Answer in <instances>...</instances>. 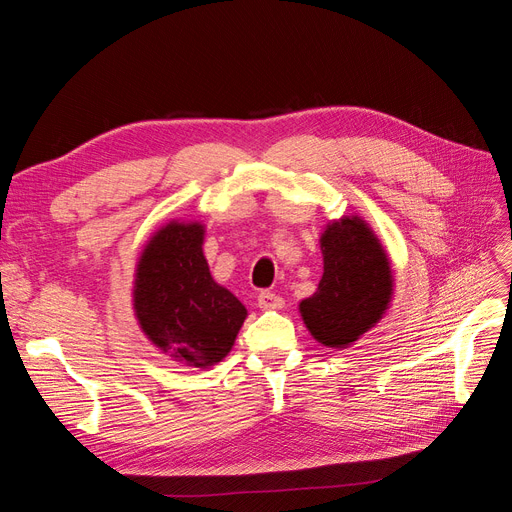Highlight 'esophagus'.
I'll return each mask as SVG.
<instances>
[{"label": "esophagus", "instance_id": "1", "mask_svg": "<svg viewBox=\"0 0 512 512\" xmlns=\"http://www.w3.org/2000/svg\"><path fill=\"white\" fill-rule=\"evenodd\" d=\"M284 305V299L280 294H275L271 290H262L258 294V307L260 309H280Z\"/></svg>", "mask_w": 512, "mask_h": 512}]
</instances>
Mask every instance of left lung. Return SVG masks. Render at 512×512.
<instances>
[{
	"label": "left lung",
	"instance_id": "1",
	"mask_svg": "<svg viewBox=\"0 0 512 512\" xmlns=\"http://www.w3.org/2000/svg\"><path fill=\"white\" fill-rule=\"evenodd\" d=\"M320 247L322 280L299 309L316 342L346 348L382 318L393 292L391 265L374 232L359 218L329 224Z\"/></svg>",
	"mask_w": 512,
	"mask_h": 512
}]
</instances>
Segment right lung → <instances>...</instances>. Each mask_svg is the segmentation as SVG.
<instances>
[{
  "mask_svg": "<svg viewBox=\"0 0 512 512\" xmlns=\"http://www.w3.org/2000/svg\"><path fill=\"white\" fill-rule=\"evenodd\" d=\"M203 237L200 224H166L147 243L134 282V312L145 335L192 367L220 363L247 316L235 294L213 282Z\"/></svg>",
  "mask_w": 512,
  "mask_h": 512,
  "instance_id": "1",
  "label": "right lung"
}]
</instances>
